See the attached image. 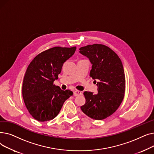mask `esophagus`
Masks as SVG:
<instances>
[{
	"label": "esophagus",
	"mask_w": 154,
	"mask_h": 154,
	"mask_svg": "<svg viewBox=\"0 0 154 154\" xmlns=\"http://www.w3.org/2000/svg\"><path fill=\"white\" fill-rule=\"evenodd\" d=\"M82 94V91H75L74 92V96H78V95H81Z\"/></svg>",
	"instance_id": "obj_1"
}]
</instances>
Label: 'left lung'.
<instances>
[{"label":"left lung","instance_id":"obj_1","mask_svg":"<svg viewBox=\"0 0 154 154\" xmlns=\"http://www.w3.org/2000/svg\"><path fill=\"white\" fill-rule=\"evenodd\" d=\"M92 64L90 76L99 80L98 93L84 92L85 103L80 107L85 115L95 120L111 116L122 103L125 89L123 65L116 52L102 44L88 45L79 48Z\"/></svg>","mask_w":154,"mask_h":154}]
</instances>
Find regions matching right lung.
I'll return each instance as SVG.
<instances>
[{
  "mask_svg": "<svg viewBox=\"0 0 154 154\" xmlns=\"http://www.w3.org/2000/svg\"><path fill=\"white\" fill-rule=\"evenodd\" d=\"M76 47H55L38 54L29 65L22 84V97L30 114L39 122L54 119L73 92L54 84L63 63Z\"/></svg>",
  "mask_w": 154,
  "mask_h": 154,
  "instance_id": "add662e5",
  "label": "right lung"
}]
</instances>
